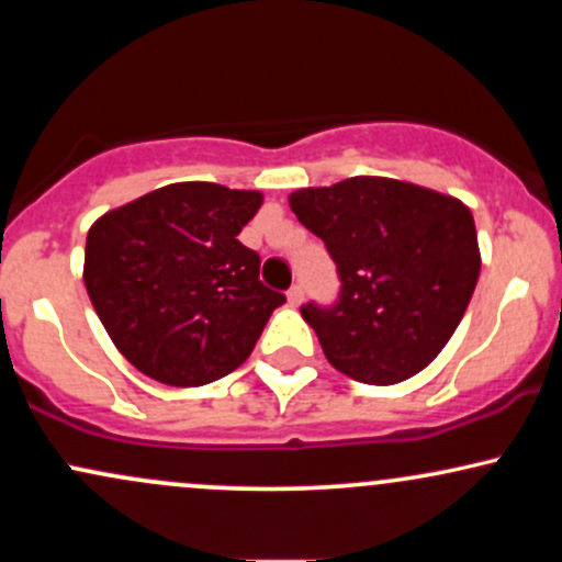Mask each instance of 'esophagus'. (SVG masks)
<instances>
[{
	"label": "esophagus",
	"instance_id": "34e87169",
	"mask_svg": "<svg viewBox=\"0 0 562 562\" xmlns=\"http://www.w3.org/2000/svg\"><path fill=\"white\" fill-rule=\"evenodd\" d=\"M301 301H303V288L293 285L288 290V303H290V306H301Z\"/></svg>",
	"mask_w": 562,
	"mask_h": 562
}]
</instances>
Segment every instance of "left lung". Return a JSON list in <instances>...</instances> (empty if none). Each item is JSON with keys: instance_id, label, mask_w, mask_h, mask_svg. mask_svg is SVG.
Here are the masks:
<instances>
[{"instance_id": "left-lung-1", "label": "left lung", "mask_w": 562, "mask_h": 562, "mask_svg": "<svg viewBox=\"0 0 562 562\" xmlns=\"http://www.w3.org/2000/svg\"><path fill=\"white\" fill-rule=\"evenodd\" d=\"M288 203L325 240L344 282L333 308H301L327 362L370 385L425 370L465 317L481 274L468 205L389 177L303 187Z\"/></svg>"}]
</instances>
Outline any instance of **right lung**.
Listing matches in <instances>:
<instances>
[{
  "label": "right lung",
  "mask_w": 562,
  "mask_h": 562,
  "mask_svg": "<svg viewBox=\"0 0 562 562\" xmlns=\"http://www.w3.org/2000/svg\"><path fill=\"white\" fill-rule=\"evenodd\" d=\"M259 190L158 187L89 227L83 285L97 317L142 375L198 389L237 370L285 295L263 288L259 254L237 240Z\"/></svg>",
  "instance_id": "1"
}]
</instances>
